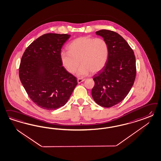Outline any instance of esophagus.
<instances>
[{
  "instance_id": "esophagus-1",
  "label": "esophagus",
  "mask_w": 161,
  "mask_h": 161,
  "mask_svg": "<svg viewBox=\"0 0 161 161\" xmlns=\"http://www.w3.org/2000/svg\"><path fill=\"white\" fill-rule=\"evenodd\" d=\"M85 80V79H82V78H79L78 79V82L79 83H81L83 82Z\"/></svg>"
}]
</instances>
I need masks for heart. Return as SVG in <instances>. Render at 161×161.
I'll use <instances>...</instances> for the list:
<instances>
[{
	"label": "heart",
	"mask_w": 161,
	"mask_h": 161,
	"mask_svg": "<svg viewBox=\"0 0 161 161\" xmlns=\"http://www.w3.org/2000/svg\"><path fill=\"white\" fill-rule=\"evenodd\" d=\"M68 52H62L60 58L68 72L74 74L82 64L78 76L84 77L91 72H98L107 62L109 46L103 38L80 36L75 39L68 46Z\"/></svg>",
	"instance_id": "b5f03b06"
}]
</instances>
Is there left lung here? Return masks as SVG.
<instances>
[{"mask_svg":"<svg viewBox=\"0 0 161 161\" xmlns=\"http://www.w3.org/2000/svg\"><path fill=\"white\" fill-rule=\"evenodd\" d=\"M109 46V56L104 68L93 76L92 96L97 104L109 108L122 101L130 92L136 75V58L127 42L114 31L101 30Z\"/></svg>","mask_w":161,"mask_h":161,"instance_id":"obj_1","label":"left lung"}]
</instances>
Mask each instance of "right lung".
I'll return each instance as SVG.
<instances>
[{"label":"right lung","instance_id":"1","mask_svg":"<svg viewBox=\"0 0 161 161\" xmlns=\"http://www.w3.org/2000/svg\"><path fill=\"white\" fill-rule=\"evenodd\" d=\"M48 33L26 48L21 58L19 76L31 100L42 109H57L68 102L77 78L62 66L61 48L70 37Z\"/></svg>","mask_w":161,"mask_h":161}]
</instances>
